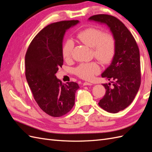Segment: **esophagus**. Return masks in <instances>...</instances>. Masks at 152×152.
<instances>
[{
  "instance_id": "34e87169",
  "label": "esophagus",
  "mask_w": 152,
  "mask_h": 152,
  "mask_svg": "<svg viewBox=\"0 0 152 152\" xmlns=\"http://www.w3.org/2000/svg\"><path fill=\"white\" fill-rule=\"evenodd\" d=\"M91 83H89V82H85L83 83V86H92Z\"/></svg>"
}]
</instances>
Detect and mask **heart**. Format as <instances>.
Listing matches in <instances>:
<instances>
[{
  "label": "heart",
  "instance_id": "b5f03b06",
  "mask_svg": "<svg viewBox=\"0 0 152 152\" xmlns=\"http://www.w3.org/2000/svg\"><path fill=\"white\" fill-rule=\"evenodd\" d=\"M77 37L82 43L93 48L94 56L103 64H108L112 61L115 54L116 41L110 33H104L101 29L89 27L80 31ZM74 44L68 40L62 48V55L66 61L72 58ZM100 71L98 64L93 61L82 63L75 69V74L81 79L90 80Z\"/></svg>",
  "mask_w": 152,
  "mask_h": 152
}]
</instances>
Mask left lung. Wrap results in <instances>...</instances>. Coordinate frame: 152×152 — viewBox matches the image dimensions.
<instances>
[{"instance_id": "1", "label": "left lung", "mask_w": 152, "mask_h": 152, "mask_svg": "<svg viewBox=\"0 0 152 152\" xmlns=\"http://www.w3.org/2000/svg\"><path fill=\"white\" fill-rule=\"evenodd\" d=\"M89 20L107 25L116 41L115 54L102 77L110 81L103 84L107 89L99 106L115 113L126 108L134 99L141 85L140 50L130 31L117 18L108 15L91 16ZM113 86H110L111 83Z\"/></svg>"}]
</instances>
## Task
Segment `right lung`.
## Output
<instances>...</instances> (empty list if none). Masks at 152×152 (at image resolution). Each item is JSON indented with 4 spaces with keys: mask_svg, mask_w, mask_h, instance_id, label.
<instances>
[{
    "mask_svg": "<svg viewBox=\"0 0 152 152\" xmlns=\"http://www.w3.org/2000/svg\"><path fill=\"white\" fill-rule=\"evenodd\" d=\"M78 20L62 21L50 24L32 40L25 55V76L39 107L49 115L61 117L75 104L74 82L63 84L56 76L63 64V39L66 31Z\"/></svg>",
    "mask_w": 152,
    "mask_h": 152,
    "instance_id": "right-lung-1",
    "label": "right lung"
}]
</instances>
